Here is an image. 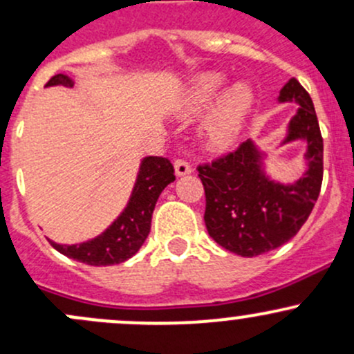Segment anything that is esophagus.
Masks as SVG:
<instances>
[{"instance_id":"1","label":"esophagus","mask_w":354,"mask_h":354,"mask_svg":"<svg viewBox=\"0 0 354 354\" xmlns=\"http://www.w3.org/2000/svg\"><path fill=\"white\" fill-rule=\"evenodd\" d=\"M174 171H176L178 176H185V174L192 173V166H189V162L185 161V159H176V161H174Z\"/></svg>"}]
</instances>
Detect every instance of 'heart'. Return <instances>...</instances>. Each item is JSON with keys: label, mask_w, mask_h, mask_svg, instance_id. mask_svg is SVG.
<instances>
[{"label": "heart", "mask_w": 354, "mask_h": 354, "mask_svg": "<svg viewBox=\"0 0 354 354\" xmlns=\"http://www.w3.org/2000/svg\"><path fill=\"white\" fill-rule=\"evenodd\" d=\"M227 82L223 73H203L189 85L181 104L186 118H195L216 106L203 127L207 146L215 151L227 149L239 139L255 102L254 91L247 84H235L225 91Z\"/></svg>", "instance_id": "heart-1"}]
</instances>
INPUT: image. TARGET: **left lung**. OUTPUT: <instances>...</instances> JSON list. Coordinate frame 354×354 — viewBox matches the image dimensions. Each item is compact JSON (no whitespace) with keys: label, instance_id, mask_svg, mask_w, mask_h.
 Listing matches in <instances>:
<instances>
[{"label":"left lung","instance_id":"left-lung-1","mask_svg":"<svg viewBox=\"0 0 354 354\" xmlns=\"http://www.w3.org/2000/svg\"><path fill=\"white\" fill-rule=\"evenodd\" d=\"M279 102H297L284 142L308 145V171L294 185L263 174L262 153L247 139L235 151L198 166L205 188V225L218 245L255 257L284 245L309 218L322 185V136L314 104L299 80L282 87Z\"/></svg>","mask_w":354,"mask_h":354}]
</instances>
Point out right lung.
Returning <instances> with one entry per match:
<instances>
[{
    "label": "right lung",
    "mask_w": 354,
    "mask_h": 354,
    "mask_svg": "<svg viewBox=\"0 0 354 354\" xmlns=\"http://www.w3.org/2000/svg\"><path fill=\"white\" fill-rule=\"evenodd\" d=\"M46 85L72 87L70 77L58 73ZM174 181V168L168 158L147 156L142 159L133 195L118 220L104 234L77 245H60L50 240L60 254L87 266H114L131 259L141 248L151 230L154 207L162 189Z\"/></svg>",
    "instance_id": "obj_1"
}]
</instances>
